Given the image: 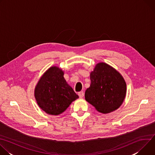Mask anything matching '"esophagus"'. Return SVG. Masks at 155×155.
Returning a JSON list of instances; mask_svg holds the SVG:
<instances>
[{"instance_id": "obj_1", "label": "esophagus", "mask_w": 155, "mask_h": 155, "mask_svg": "<svg viewBox=\"0 0 155 155\" xmlns=\"http://www.w3.org/2000/svg\"><path fill=\"white\" fill-rule=\"evenodd\" d=\"M78 96H79V97H80V98H82V97H83V96H84V93H83V91L79 92V93H78Z\"/></svg>"}]
</instances>
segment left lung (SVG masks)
<instances>
[{
  "mask_svg": "<svg viewBox=\"0 0 155 155\" xmlns=\"http://www.w3.org/2000/svg\"><path fill=\"white\" fill-rule=\"evenodd\" d=\"M90 80L84 97L98 112L110 113L121 106L126 94V83L117 70L105 62H99L91 72Z\"/></svg>",
  "mask_w": 155,
  "mask_h": 155,
  "instance_id": "1",
  "label": "left lung"
}]
</instances>
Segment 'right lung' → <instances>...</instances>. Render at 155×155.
<instances>
[{
  "mask_svg": "<svg viewBox=\"0 0 155 155\" xmlns=\"http://www.w3.org/2000/svg\"><path fill=\"white\" fill-rule=\"evenodd\" d=\"M34 96L39 107L52 115L62 114L78 98L64 78V72L56 66L49 68L41 77Z\"/></svg>",
  "mask_w": 155,
  "mask_h": 155,
  "instance_id": "obj_1",
  "label": "right lung"
}]
</instances>
